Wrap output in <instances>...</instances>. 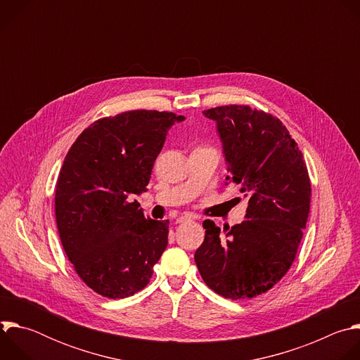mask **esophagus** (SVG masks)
I'll return each mask as SVG.
<instances>
[{
    "label": "esophagus",
    "mask_w": 360,
    "mask_h": 360,
    "mask_svg": "<svg viewBox=\"0 0 360 360\" xmlns=\"http://www.w3.org/2000/svg\"><path fill=\"white\" fill-rule=\"evenodd\" d=\"M191 219H195V218H193V217H191V215H181V217H178L176 222H178V224H182V222H185V221H191Z\"/></svg>",
    "instance_id": "34e87169"
}]
</instances>
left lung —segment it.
<instances>
[{
    "label": "left lung",
    "instance_id": "left-lung-1",
    "mask_svg": "<svg viewBox=\"0 0 360 360\" xmlns=\"http://www.w3.org/2000/svg\"><path fill=\"white\" fill-rule=\"evenodd\" d=\"M217 122L228 164L226 185L248 198L242 224L203 221L195 264L218 295L236 300L265 293L289 271L311 208V181L297 143L271 114L248 105L203 111Z\"/></svg>",
    "mask_w": 360,
    "mask_h": 360
}]
</instances>
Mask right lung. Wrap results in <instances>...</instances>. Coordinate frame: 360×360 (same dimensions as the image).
Instances as JSON below:
<instances>
[{
  "mask_svg": "<svg viewBox=\"0 0 360 360\" xmlns=\"http://www.w3.org/2000/svg\"><path fill=\"white\" fill-rule=\"evenodd\" d=\"M172 112L128 111L91 124L70 148L56 189L61 243L78 276L110 299L143 289L168 245L169 221L145 218L134 199L175 122Z\"/></svg>",
  "mask_w": 360,
  "mask_h": 360,
  "instance_id": "add662e5",
  "label": "right lung"
}]
</instances>
